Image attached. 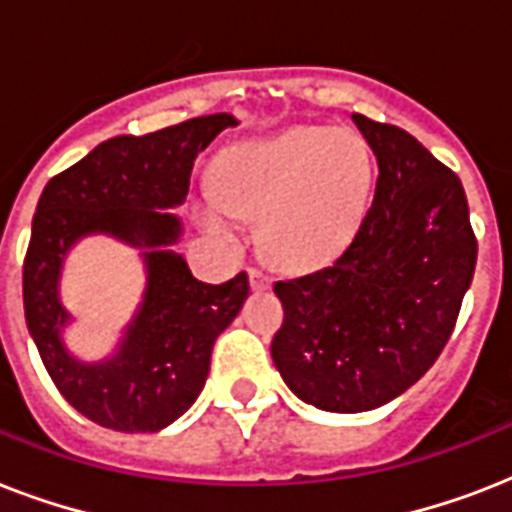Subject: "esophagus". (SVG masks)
<instances>
[{
    "label": "esophagus",
    "mask_w": 512,
    "mask_h": 512,
    "mask_svg": "<svg viewBox=\"0 0 512 512\" xmlns=\"http://www.w3.org/2000/svg\"><path fill=\"white\" fill-rule=\"evenodd\" d=\"M249 284H252V289H257V292H263V289L271 287V276H268L263 268H249Z\"/></svg>",
    "instance_id": "esophagus-1"
}]
</instances>
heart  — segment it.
<instances>
[{"label":"heart","mask_w":512,"mask_h":512,"mask_svg":"<svg viewBox=\"0 0 512 512\" xmlns=\"http://www.w3.org/2000/svg\"><path fill=\"white\" fill-rule=\"evenodd\" d=\"M212 185L199 204L209 231L231 233L233 217L260 220L268 255L292 268H316L356 233L372 164L353 132L305 127L228 148Z\"/></svg>","instance_id":"heart-1"}]
</instances>
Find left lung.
I'll list each match as a JSON object with an SVG mask.
<instances>
[{
	"label": "left lung",
	"mask_w": 512,
	"mask_h": 512,
	"mask_svg": "<svg viewBox=\"0 0 512 512\" xmlns=\"http://www.w3.org/2000/svg\"><path fill=\"white\" fill-rule=\"evenodd\" d=\"M353 122L377 156L372 204L335 263L273 284V364L305 404L340 414L388 404L436 364L478 255L460 177L401 127Z\"/></svg>",
	"instance_id": "1"
}]
</instances>
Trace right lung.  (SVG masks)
Instances as JSON below:
<instances>
[{
	"mask_svg": "<svg viewBox=\"0 0 512 512\" xmlns=\"http://www.w3.org/2000/svg\"><path fill=\"white\" fill-rule=\"evenodd\" d=\"M231 114L196 116L143 138L119 135L44 185L23 263V308L52 382L87 420L122 433H156L191 409L209 374L212 345L249 295L247 273L204 284L175 244L172 212L188 196L196 156ZM106 232L141 249L147 292L114 357L79 362L65 348L70 314L59 300L67 249Z\"/></svg>",
	"mask_w": 512,
	"mask_h": 512,
	"instance_id": "1",
	"label": "right lung"
}]
</instances>
